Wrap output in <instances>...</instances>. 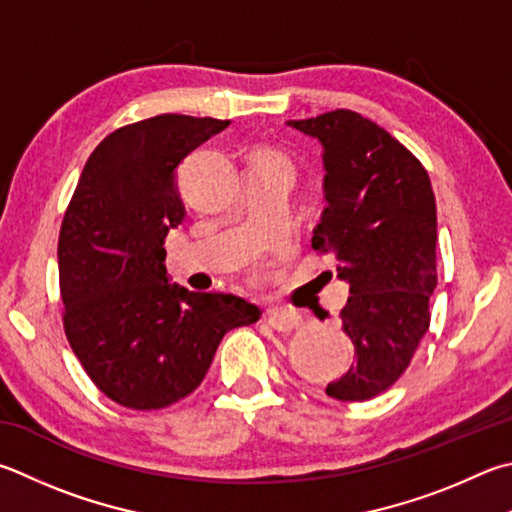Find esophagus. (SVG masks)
<instances>
[{"label":"esophagus","instance_id":"34e87169","mask_svg":"<svg viewBox=\"0 0 512 512\" xmlns=\"http://www.w3.org/2000/svg\"><path fill=\"white\" fill-rule=\"evenodd\" d=\"M268 324L280 333H291L302 324V315L286 309H273L268 313Z\"/></svg>","mask_w":512,"mask_h":512}]
</instances>
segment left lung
Instances as JSON below:
<instances>
[{
	"instance_id": "8db88e82",
	"label": "left lung",
	"mask_w": 512,
	"mask_h": 512,
	"mask_svg": "<svg viewBox=\"0 0 512 512\" xmlns=\"http://www.w3.org/2000/svg\"><path fill=\"white\" fill-rule=\"evenodd\" d=\"M288 127L322 145L327 208L311 246L338 259L349 284L342 329L356 362L327 385L331 398L369 401L392 387L430 327L436 288V201L416 156L369 118L349 109Z\"/></svg>"
}]
</instances>
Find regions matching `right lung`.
<instances>
[{"instance_id": "add662e5", "label": "right lung", "mask_w": 512, "mask_h": 512, "mask_svg": "<svg viewBox=\"0 0 512 512\" xmlns=\"http://www.w3.org/2000/svg\"><path fill=\"white\" fill-rule=\"evenodd\" d=\"M230 120L161 114L89 156L58 241L64 331L102 394L161 410L206 378L221 338L259 320L237 295L172 284L163 241L183 224L176 167Z\"/></svg>"}]
</instances>
